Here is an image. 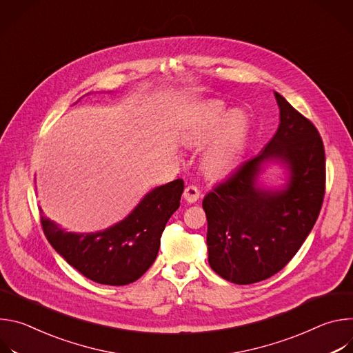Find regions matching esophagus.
I'll return each instance as SVG.
<instances>
[{
  "label": "esophagus",
  "instance_id": "34e87169",
  "mask_svg": "<svg viewBox=\"0 0 353 353\" xmlns=\"http://www.w3.org/2000/svg\"><path fill=\"white\" fill-rule=\"evenodd\" d=\"M199 190L195 187V185H188L184 188V192H183V196L184 199L187 201V203L190 204H194L195 201L199 198Z\"/></svg>",
  "mask_w": 353,
  "mask_h": 353
}]
</instances>
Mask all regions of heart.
Here are the masks:
<instances>
[{
  "mask_svg": "<svg viewBox=\"0 0 353 353\" xmlns=\"http://www.w3.org/2000/svg\"><path fill=\"white\" fill-rule=\"evenodd\" d=\"M247 128L248 119L244 112L228 113L222 100L210 99L199 103L188 116L181 139L188 146H203L216 137L205 154L204 169L208 176L218 179L236 166Z\"/></svg>",
  "mask_w": 353,
  "mask_h": 353,
  "instance_id": "obj_1",
  "label": "heart"
}]
</instances>
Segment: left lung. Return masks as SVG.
I'll return each mask as SVG.
<instances>
[{"instance_id":"8db88e82","label":"left lung","mask_w":353,"mask_h":353,"mask_svg":"<svg viewBox=\"0 0 353 353\" xmlns=\"http://www.w3.org/2000/svg\"><path fill=\"white\" fill-rule=\"evenodd\" d=\"M279 127L253 159L241 163L203 201L208 221V261L223 279L248 285L279 272L312 232L324 199L325 152L314 124L275 92ZM270 161L283 164L288 181L264 189L258 177Z\"/></svg>"}]
</instances>
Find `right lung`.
Returning <instances> with one entry per match:
<instances>
[{
  "instance_id": "add662e5",
  "label": "right lung",
  "mask_w": 353,
  "mask_h": 353,
  "mask_svg": "<svg viewBox=\"0 0 353 353\" xmlns=\"http://www.w3.org/2000/svg\"><path fill=\"white\" fill-rule=\"evenodd\" d=\"M184 181L173 180L148 192L114 226L96 233H71L43 216V232L57 253L88 279L112 286L141 278L157 260L161 237L180 207Z\"/></svg>"
}]
</instances>
